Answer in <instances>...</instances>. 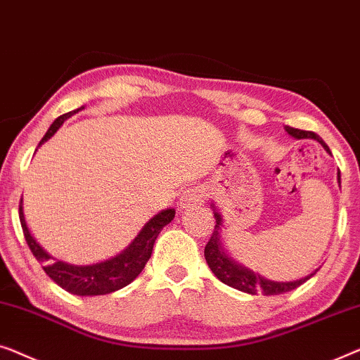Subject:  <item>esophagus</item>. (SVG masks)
<instances>
[{
  "label": "esophagus",
  "instance_id": "1",
  "mask_svg": "<svg viewBox=\"0 0 360 360\" xmlns=\"http://www.w3.org/2000/svg\"><path fill=\"white\" fill-rule=\"evenodd\" d=\"M205 200L204 192L197 187H192V189H187L182 192L181 199H179V207L181 209H186V207H192V205H199Z\"/></svg>",
  "mask_w": 360,
  "mask_h": 360
}]
</instances>
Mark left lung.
<instances>
[{"instance_id":"left-lung-1","label":"left lung","mask_w":360,"mask_h":360,"mask_svg":"<svg viewBox=\"0 0 360 360\" xmlns=\"http://www.w3.org/2000/svg\"><path fill=\"white\" fill-rule=\"evenodd\" d=\"M285 130L290 134L292 136H295V139H315L320 141V143L325 146V150L328 153H331L330 148H328V145L323 141L320 136H318L315 131H308V130H298V129H293V127H285ZM341 179V178H339ZM341 182V181H339ZM214 217H215V229L214 233H212L209 243L205 245V261L207 264H209L210 271L214 272L217 276V279L221 281L226 285H230L233 288H236V290H241V292H246V293H251V295H256L257 292H262L264 295H281V293H285V292H290L293 288L300 287L303 282H307L310 279L311 276L316 274V271L313 272V274L303 277L300 281H293V282H274V281H267L264 277L255 274V272H251L250 269H246V267H243L240 264H236L235 261L230 259L229 255H226L224 246H221V241H220V225H221V219L220 215L214 212Z\"/></svg>"}]
</instances>
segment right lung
Segmentation results:
<instances>
[{
	"instance_id": "obj_1",
	"label": "right lung",
	"mask_w": 360,
	"mask_h": 360,
	"mask_svg": "<svg viewBox=\"0 0 360 360\" xmlns=\"http://www.w3.org/2000/svg\"><path fill=\"white\" fill-rule=\"evenodd\" d=\"M79 109H75L72 112H67L60 115L58 119L53 120V124L50 125L47 134L44 135V139L40 140L39 146L47 141L55 131H57L62 124L67 120L70 115L77 114ZM174 209H166L160 212L158 215H155L153 219L148 220L143 229L140 230L139 235L135 236V240L125 248V250L115 257L104 262H98V264L91 266H73L67 264L63 261H52L47 252L40 248L32 236H30L29 229L24 220L22 214V199L19 202V220H21L22 233L26 238L27 245L32 251L40 264H42L45 274L52 279L57 285H60L63 290L75 295H105V293L115 292L119 288L129 285L131 281H135L146 262H148L151 251H153V245L156 236L160 235V231L163 230V226L169 224L174 219Z\"/></svg>"
}]
</instances>
